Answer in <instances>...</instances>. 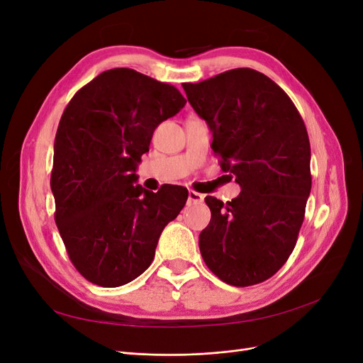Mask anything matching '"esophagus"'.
Returning a JSON list of instances; mask_svg holds the SVG:
<instances>
[{
	"mask_svg": "<svg viewBox=\"0 0 363 363\" xmlns=\"http://www.w3.org/2000/svg\"><path fill=\"white\" fill-rule=\"evenodd\" d=\"M188 200H189V203H203L204 195L195 192V191H189L188 192Z\"/></svg>",
	"mask_w": 363,
	"mask_h": 363,
	"instance_id": "34e87169",
	"label": "esophagus"
}]
</instances>
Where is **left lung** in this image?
<instances>
[{"label":"left lung","mask_w":363,"mask_h":363,"mask_svg":"<svg viewBox=\"0 0 363 363\" xmlns=\"http://www.w3.org/2000/svg\"><path fill=\"white\" fill-rule=\"evenodd\" d=\"M183 89L212 131L223 169L240 186L227 204L204 199L212 218L200 233L201 256L233 286L265 281L294 251L312 188L304 121L279 84L250 68L183 83Z\"/></svg>","instance_id":"8db88e82"}]
</instances>
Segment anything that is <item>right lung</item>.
<instances>
[{
    "label": "right lung",
    "instance_id": "obj_1",
    "mask_svg": "<svg viewBox=\"0 0 363 363\" xmlns=\"http://www.w3.org/2000/svg\"><path fill=\"white\" fill-rule=\"evenodd\" d=\"M184 104L172 84L115 68L83 86L63 111L51 171L54 218L72 265L98 286L139 277L188 200L182 186L151 192L133 184L156 127Z\"/></svg>",
    "mask_w": 363,
    "mask_h": 363
}]
</instances>
